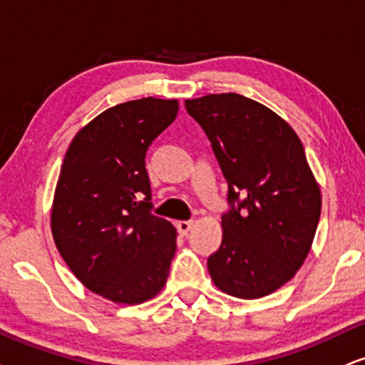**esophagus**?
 <instances>
[{"label":"esophagus","mask_w":365,"mask_h":365,"mask_svg":"<svg viewBox=\"0 0 365 365\" xmlns=\"http://www.w3.org/2000/svg\"><path fill=\"white\" fill-rule=\"evenodd\" d=\"M192 227H193L192 220H180V222H177V229L182 236H187V234L190 232Z\"/></svg>","instance_id":"esophagus-1"}]
</instances>
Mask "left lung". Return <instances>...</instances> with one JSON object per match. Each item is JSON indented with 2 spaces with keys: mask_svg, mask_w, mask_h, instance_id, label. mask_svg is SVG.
Listing matches in <instances>:
<instances>
[{
  "mask_svg": "<svg viewBox=\"0 0 365 365\" xmlns=\"http://www.w3.org/2000/svg\"><path fill=\"white\" fill-rule=\"evenodd\" d=\"M185 108L209 136L232 205L207 261L210 278L230 297H267L305 262L320 219V185L302 141L274 110L236 92L187 99Z\"/></svg>",
  "mask_w": 365,
  "mask_h": 365,
  "instance_id": "obj_1",
  "label": "left lung"
}]
</instances>
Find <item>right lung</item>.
Here are the masks:
<instances>
[{
    "label": "right lung",
    "instance_id": "right-lung-1",
    "mask_svg": "<svg viewBox=\"0 0 365 365\" xmlns=\"http://www.w3.org/2000/svg\"><path fill=\"white\" fill-rule=\"evenodd\" d=\"M177 114V99L113 106L77 131L60 168L55 246L87 289L118 305L148 302L167 284L177 229L150 212L145 158Z\"/></svg>",
    "mask_w": 365,
    "mask_h": 365
}]
</instances>
